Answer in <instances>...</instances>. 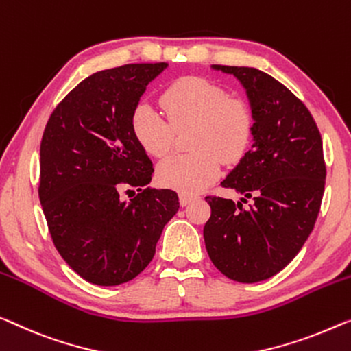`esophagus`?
<instances>
[{
    "instance_id": "esophagus-1",
    "label": "esophagus",
    "mask_w": 351,
    "mask_h": 351,
    "mask_svg": "<svg viewBox=\"0 0 351 351\" xmlns=\"http://www.w3.org/2000/svg\"><path fill=\"white\" fill-rule=\"evenodd\" d=\"M195 198H197V195H191V193L181 192V193H180V203H181V206H187L191 202L195 200Z\"/></svg>"
}]
</instances>
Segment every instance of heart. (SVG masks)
<instances>
[{"mask_svg":"<svg viewBox=\"0 0 351 351\" xmlns=\"http://www.w3.org/2000/svg\"><path fill=\"white\" fill-rule=\"evenodd\" d=\"M165 119L142 104L132 113V132L149 156L164 158L173 149L176 132L193 129L189 145L195 149L160 162L162 186L197 193L221 173V160L243 158L254 135V112L243 97L230 96L222 86L202 77H182L160 96Z\"/></svg>","mask_w":351,"mask_h":351,"instance_id":"b5f03b06","label":"heart"}]
</instances>
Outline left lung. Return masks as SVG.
<instances>
[{
  "label": "left lung",
  "mask_w": 351,
  "mask_h": 351,
  "mask_svg": "<svg viewBox=\"0 0 351 351\" xmlns=\"http://www.w3.org/2000/svg\"><path fill=\"white\" fill-rule=\"evenodd\" d=\"M213 67L243 83L255 124L252 146L221 182L244 198L208 195L211 217L203 237L223 276L254 284L284 269L315 226L326 178L322 135L304 104L266 72ZM245 197L253 198L247 210Z\"/></svg>",
  "instance_id": "1"
}]
</instances>
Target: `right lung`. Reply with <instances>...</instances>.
<instances>
[{
  "mask_svg": "<svg viewBox=\"0 0 351 351\" xmlns=\"http://www.w3.org/2000/svg\"><path fill=\"white\" fill-rule=\"evenodd\" d=\"M167 62L96 72L56 106L40 142L39 200L60 255L91 284L132 280L149 265L180 200L146 187L153 164L132 132L146 85ZM139 193L129 202L121 192Z\"/></svg>",
  "mask_w": 351,
  "mask_h": 351,
  "instance_id": "add662e5",
  "label": "right lung"
}]
</instances>
